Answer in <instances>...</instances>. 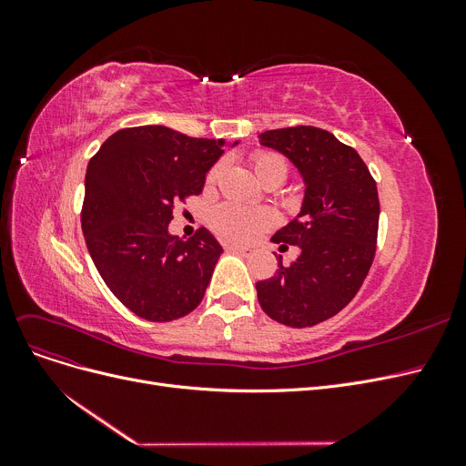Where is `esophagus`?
Segmentation results:
<instances>
[{
    "mask_svg": "<svg viewBox=\"0 0 466 466\" xmlns=\"http://www.w3.org/2000/svg\"><path fill=\"white\" fill-rule=\"evenodd\" d=\"M225 250L233 252V255H238V257H248L250 255V248L238 247V245H228V247H225Z\"/></svg>",
    "mask_w": 466,
    "mask_h": 466,
    "instance_id": "obj_1",
    "label": "esophagus"
}]
</instances>
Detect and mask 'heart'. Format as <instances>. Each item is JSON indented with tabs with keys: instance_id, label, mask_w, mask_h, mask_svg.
Listing matches in <instances>:
<instances>
[{
	"instance_id": "heart-1",
	"label": "heart",
	"mask_w": 466,
	"mask_h": 466,
	"mask_svg": "<svg viewBox=\"0 0 466 466\" xmlns=\"http://www.w3.org/2000/svg\"><path fill=\"white\" fill-rule=\"evenodd\" d=\"M252 167H255L257 177H264L268 173H281L286 177V161L276 153H257L252 157ZM219 168H211L208 177L209 182H214ZM211 228L218 235L233 243H248L252 238L270 229L276 225V214L268 208H255V206H243L237 202H225L218 206L209 216Z\"/></svg>"
}]
</instances>
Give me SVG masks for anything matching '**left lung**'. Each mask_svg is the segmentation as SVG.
Segmentation results:
<instances>
[{
  "instance_id": "left-lung-1",
  "label": "left lung",
  "mask_w": 466,
  "mask_h": 466,
  "mask_svg": "<svg viewBox=\"0 0 466 466\" xmlns=\"http://www.w3.org/2000/svg\"><path fill=\"white\" fill-rule=\"evenodd\" d=\"M260 146L284 155L305 185L299 214L272 241L295 245L289 266L278 258L270 279L258 281L264 313L293 329L315 327L354 299L377 243V185L358 151L313 126L268 130Z\"/></svg>"
}]
</instances>
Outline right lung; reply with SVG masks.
<instances>
[{
  "label": "right lung",
  "instance_id": "add662e5",
  "mask_svg": "<svg viewBox=\"0 0 466 466\" xmlns=\"http://www.w3.org/2000/svg\"><path fill=\"white\" fill-rule=\"evenodd\" d=\"M237 144L137 126L89 161L83 237L108 289L137 317L167 322L200 305L223 248L204 228L185 241L168 223L175 202L200 194L223 147Z\"/></svg>",
  "mask_w": 466,
  "mask_h": 466
}]
</instances>
